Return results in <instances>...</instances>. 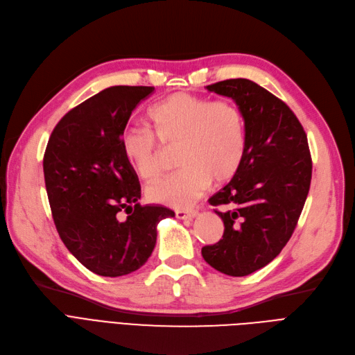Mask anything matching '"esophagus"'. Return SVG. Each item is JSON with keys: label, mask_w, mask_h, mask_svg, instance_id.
<instances>
[{"label": "esophagus", "mask_w": 355, "mask_h": 355, "mask_svg": "<svg viewBox=\"0 0 355 355\" xmlns=\"http://www.w3.org/2000/svg\"><path fill=\"white\" fill-rule=\"evenodd\" d=\"M175 216L178 219H193L198 216V211H177Z\"/></svg>", "instance_id": "esophagus-1"}]
</instances>
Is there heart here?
<instances>
[{"label": "heart", "mask_w": 355, "mask_h": 355, "mask_svg": "<svg viewBox=\"0 0 355 355\" xmlns=\"http://www.w3.org/2000/svg\"><path fill=\"white\" fill-rule=\"evenodd\" d=\"M152 131L127 127L120 146L127 164L143 180L164 173L162 148H177V173L150 184L149 200L186 209L211 186L230 181L243 162L247 131L241 110L232 101H212L178 92L148 112Z\"/></svg>", "instance_id": "1"}]
</instances>
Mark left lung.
Masks as SVG:
<instances>
[{
	"label": "left lung",
	"instance_id": "1",
	"mask_svg": "<svg viewBox=\"0 0 355 355\" xmlns=\"http://www.w3.org/2000/svg\"><path fill=\"white\" fill-rule=\"evenodd\" d=\"M231 98L245 120L243 162L209 203L224 220V235L202 248L203 259L230 277H245L277 257L297 227L311 181L307 136L279 98L247 78L206 86Z\"/></svg>",
	"mask_w": 355,
	"mask_h": 355
}]
</instances>
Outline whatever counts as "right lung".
Returning a JSON list of instances; mask_svg holds the SVG:
<instances>
[{
    "label": "right lung",
    "instance_id": "add662e5",
    "mask_svg": "<svg viewBox=\"0 0 355 355\" xmlns=\"http://www.w3.org/2000/svg\"><path fill=\"white\" fill-rule=\"evenodd\" d=\"M152 86H111L65 114L48 140L44 175L52 218L69 252L101 277L141 268L156 244V227L175 214L140 206L137 174L120 139ZM124 210L127 217H121Z\"/></svg>",
    "mask_w": 355,
    "mask_h": 355
}]
</instances>
